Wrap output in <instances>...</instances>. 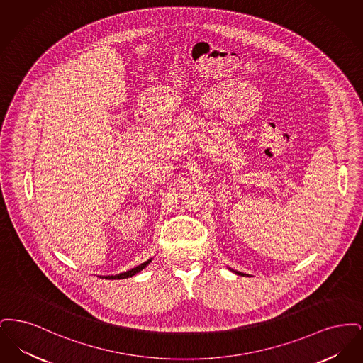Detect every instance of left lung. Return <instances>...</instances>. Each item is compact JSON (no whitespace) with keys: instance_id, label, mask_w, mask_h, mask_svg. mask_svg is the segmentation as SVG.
<instances>
[{"instance_id":"8db88e82","label":"left lung","mask_w":363,"mask_h":363,"mask_svg":"<svg viewBox=\"0 0 363 363\" xmlns=\"http://www.w3.org/2000/svg\"><path fill=\"white\" fill-rule=\"evenodd\" d=\"M230 271H233L234 274H237V275H241V277H249L247 274H243V272H240V271H234V269H231V268H228Z\"/></svg>"}]
</instances>
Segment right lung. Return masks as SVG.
<instances>
[{"label": "right lung", "mask_w": 363, "mask_h": 363, "mask_svg": "<svg viewBox=\"0 0 363 363\" xmlns=\"http://www.w3.org/2000/svg\"><path fill=\"white\" fill-rule=\"evenodd\" d=\"M152 261V259H147L145 262H143V264H140L138 267H135V268H132V269H129V271H126V272H122V274H117V275H107V277H102V279H110V280H114V279H126V277H135L136 274H138L140 271H143L150 262Z\"/></svg>", "instance_id": "add662e5"}]
</instances>
